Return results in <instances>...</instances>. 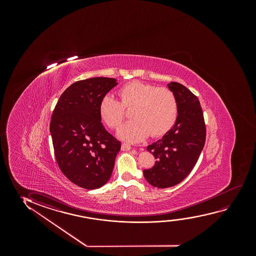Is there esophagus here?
Wrapping results in <instances>:
<instances>
[{"label": "esophagus", "mask_w": 256, "mask_h": 256, "mask_svg": "<svg viewBox=\"0 0 256 256\" xmlns=\"http://www.w3.org/2000/svg\"><path fill=\"white\" fill-rule=\"evenodd\" d=\"M130 148H131V145L130 144H126V142L122 144V150H130Z\"/></svg>", "instance_id": "esophagus-1"}]
</instances>
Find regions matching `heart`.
Listing matches in <instances>:
<instances>
[{
	"instance_id": "heart-1",
	"label": "heart",
	"mask_w": 256,
	"mask_h": 256,
	"mask_svg": "<svg viewBox=\"0 0 256 256\" xmlns=\"http://www.w3.org/2000/svg\"><path fill=\"white\" fill-rule=\"evenodd\" d=\"M118 100L106 95L98 106V114L106 126L118 128L126 118V110L134 118L118 131V136L128 142L164 136L174 126L178 104L175 94L167 88H158L140 81H132L117 91Z\"/></svg>"
}]
</instances>
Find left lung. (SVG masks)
I'll return each mask as SVG.
<instances>
[{
	"label": "left lung",
	"mask_w": 256,
	"mask_h": 256,
	"mask_svg": "<svg viewBox=\"0 0 256 256\" xmlns=\"http://www.w3.org/2000/svg\"><path fill=\"white\" fill-rule=\"evenodd\" d=\"M168 86L178 100V119L162 139L148 146L156 161L154 167L144 170L145 179L158 188L176 186L189 175L206 137L203 111L196 95L178 82L172 81Z\"/></svg>",
	"instance_id": "8db88e82"
}]
</instances>
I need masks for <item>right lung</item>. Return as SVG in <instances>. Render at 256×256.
I'll use <instances>...</instances> for the list:
<instances>
[{
    "mask_svg": "<svg viewBox=\"0 0 256 256\" xmlns=\"http://www.w3.org/2000/svg\"><path fill=\"white\" fill-rule=\"evenodd\" d=\"M117 82L91 78L70 84L60 96L50 123L54 154L60 170L74 184L86 190L108 181L120 142L102 122L98 106Z\"/></svg>",
    "mask_w": 256,
    "mask_h": 256,
    "instance_id": "add662e5",
    "label": "right lung"
}]
</instances>
